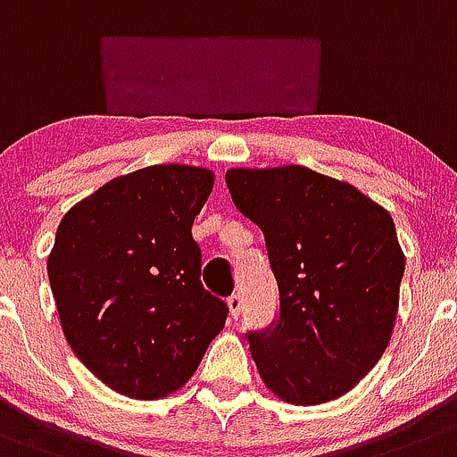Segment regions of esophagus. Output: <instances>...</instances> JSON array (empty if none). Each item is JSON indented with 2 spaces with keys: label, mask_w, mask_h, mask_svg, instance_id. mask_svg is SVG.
I'll return each instance as SVG.
<instances>
[{
  "label": "esophagus",
  "mask_w": 457,
  "mask_h": 457,
  "mask_svg": "<svg viewBox=\"0 0 457 457\" xmlns=\"http://www.w3.org/2000/svg\"><path fill=\"white\" fill-rule=\"evenodd\" d=\"M228 307H229V316H232V319H238V314H241V310H244L241 295H238V294L229 295V298H228Z\"/></svg>",
  "instance_id": "obj_1"
}]
</instances>
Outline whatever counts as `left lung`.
I'll list each match as a JSON object with an SVG mask.
<instances>
[{
  "mask_svg": "<svg viewBox=\"0 0 457 457\" xmlns=\"http://www.w3.org/2000/svg\"><path fill=\"white\" fill-rule=\"evenodd\" d=\"M229 195L266 238L279 320L250 332L266 387L291 405L351 392L380 360L398 314L405 254L385 207L305 166L229 168Z\"/></svg>",
  "mask_w": 457,
  "mask_h": 457,
  "instance_id": "left-lung-1",
  "label": "left lung"
}]
</instances>
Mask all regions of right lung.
I'll use <instances>...</instances> for the list:
<instances>
[{
	"instance_id": "add662e5",
	"label": "right lung",
	"mask_w": 457,
	"mask_h": 457,
	"mask_svg": "<svg viewBox=\"0 0 457 457\" xmlns=\"http://www.w3.org/2000/svg\"><path fill=\"white\" fill-rule=\"evenodd\" d=\"M213 172L159 163L127 172L61 219L47 275L70 348L106 387L138 401L178 392L225 326L200 285L193 220Z\"/></svg>"
}]
</instances>
